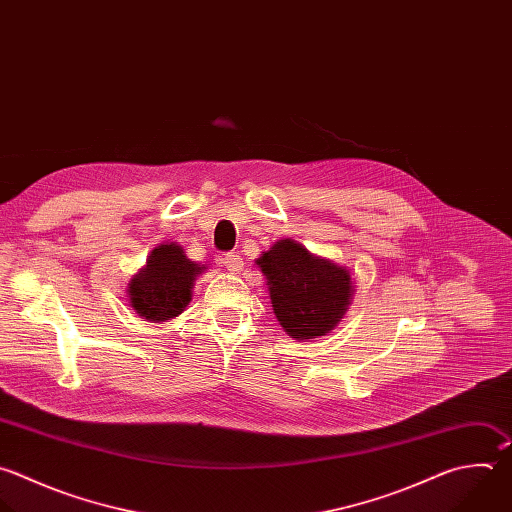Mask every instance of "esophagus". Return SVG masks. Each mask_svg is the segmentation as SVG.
Wrapping results in <instances>:
<instances>
[{"mask_svg":"<svg viewBox=\"0 0 512 512\" xmlns=\"http://www.w3.org/2000/svg\"><path fill=\"white\" fill-rule=\"evenodd\" d=\"M223 263H225V267H227L229 271H233V273H237V271L243 269V259H241V255H237V253H225Z\"/></svg>","mask_w":512,"mask_h":512,"instance_id":"34e87169","label":"esophagus"}]
</instances>
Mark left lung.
<instances>
[{
  "label": "left lung",
  "mask_w": 512,
  "mask_h": 512,
  "mask_svg": "<svg viewBox=\"0 0 512 512\" xmlns=\"http://www.w3.org/2000/svg\"><path fill=\"white\" fill-rule=\"evenodd\" d=\"M257 265L267 277L279 325L297 339L327 333L350 305L348 269L311 255L291 239L275 243Z\"/></svg>",
  "instance_id": "8db88e82"
}]
</instances>
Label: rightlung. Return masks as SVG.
I'll return each mask as SVG.
<instances>
[{
    "label": "right lung",
    "mask_w": 512,
    "mask_h": 512,
    "mask_svg": "<svg viewBox=\"0 0 512 512\" xmlns=\"http://www.w3.org/2000/svg\"><path fill=\"white\" fill-rule=\"evenodd\" d=\"M203 269L187 259L181 245H158L146 267L130 281V305L148 321L177 317L191 301L193 281Z\"/></svg>",
    "instance_id": "obj_1"
}]
</instances>
